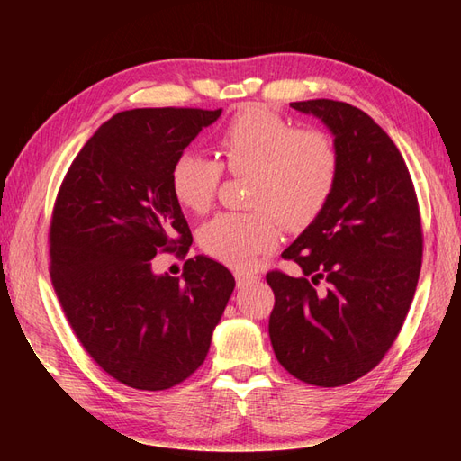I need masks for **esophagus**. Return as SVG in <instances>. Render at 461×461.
<instances>
[{
    "label": "esophagus",
    "instance_id": "esophagus-1",
    "mask_svg": "<svg viewBox=\"0 0 461 461\" xmlns=\"http://www.w3.org/2000/svg\"><path fill=\"white\" fill-rule=\"evenodd\" d=\"M236 281H238V287L243 289V287L251 285V283H258V276H251V273H238Z\"/></svg>",
    "mask_w": 461,
    "mask_h": 461
}]
</instances>
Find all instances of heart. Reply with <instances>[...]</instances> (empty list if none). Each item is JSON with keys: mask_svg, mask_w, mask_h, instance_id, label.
I'll list each match as a JSON object with an SVG mask.
<instances>
[{"mask_svg": "<svg viewBox=\"0 0 461 461\" xmlns=\"http://www.w3.org/2000/svg\"><path fill=\"white\" fill-rule=\"evenodd\" d=\"M221 162L198 150L174 160L170 185L182 208L203 213L218 194L223 166L249 176L253 212H223L202 228L210 256L236 269H251L259 253L279 240V220L305 228L325 208L339 176V152L319 129H295L267 106L253 104L225 122L218 134Z\"/></svg>", "mask_w": 461, "mask_h": 461, "instance_id": "heart-1", "label": "heart"}]
</instances>
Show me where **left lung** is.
I'll list each match as a JSON object with an SVG mask.
<instances>
[{"instance_id": "1", "label": "left lung", "mask_w": 461, "mask_h": 461, "mask_svg": "<svg viewBox=\"0 0 461 461\" xmlns=\"http://www.w3.org/2000/svg\"><path fill=\"white\" fill-rule=\"evenodd\" d=\"M291 106L330 131L339 176L325 208L281 253L303 276L267 273L269 339L295 378L342 386L375 368L404 325L422 267V223L402 154L366 113L330 99Z\"/></svg>"}]
</instances>
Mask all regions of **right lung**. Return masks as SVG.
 <instances>
[{
  "mask_svg": "<svg viewBox=\"0 0 461 461\" xmlns=\"http://www.w3.org/2000/svg\"><path fill=\"white\" fill-rule=\"evenodd\" d=\"M221 109H132L99 126L59 190L51 279L65 315L104 372L139 390H166L200 368L236 287L205 256L182 281L152 271L160 249L188 251L192 233L170 172Z\"/></svg>",
  "mask_w": 461,
  "mask_h": 461,
  "instance_id": "1",
  "label": "right lung"
}]
</instances>
